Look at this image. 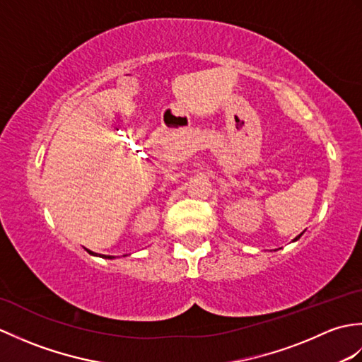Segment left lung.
Here are the masks:
<instances>
[{"mask_svg":"<svg viewBox=\"0 0 362 362\" xmlns=\"http://www.w3.org/2000/svg\"><path fill=\"white\" fill-rule=\"evenodd\" d=\"M302 235H303V233H300V235H298V236H296V238H294V240H292V241H297V240H298V238H300V236H302Z\"/></svg>","mask_w":362,"mask_h":362,"instance_id":"left-lung-1","label":"left lung"}]
</instances>
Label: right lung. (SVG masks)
<instances>
[{
  "instance_id": "obj_1",
  "label": "right lung",
  "mask_w": 362,
  "mask_h": 362,
  "mask_svg": "<svg viewBox=\"0 0 362 362\" xmlns=\"http://www.w3.org/2000/svg\"><path fill=\"white\" fill-rule=\"evenodd\" d=\"M87 252L90 253V255H93V257H101V258H105V259H113L115 257H112V255H101V253H95V252H91V250H88L87 249Z\"/></svg>"
}]
</instances>
